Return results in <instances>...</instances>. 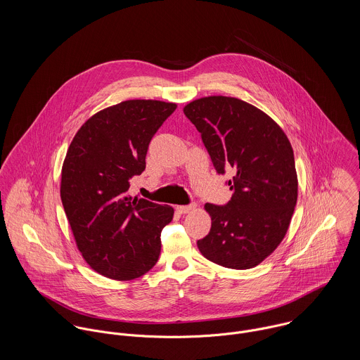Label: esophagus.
Returning <instances> with one entry per match:
<instances>
[{"mask_svg": "<svg viewBox=\"0 0 360 360\" xmlns=\"http://www.w3.org/2000/svg\"><path fill=\"white\" fill-rule=\"evenodd\" d=\"M176 209H177L179 213H190V212H193V210L197 209V205H195V204H191V205H180L176 206Z\"/></svg>", "mask_w": 360, "mask_h": 360, "instance_id": "obj_1", "label": "esophagus"}]
</instances>
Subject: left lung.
Here are the masks:
<instances>
[{"mask_svg": "<svg viewBox=\"0 0 360 360\" xmlns=\"http://www.w3.org/2000/svg\"><path fill=\"white\" fill-rule=\"evenodd\" d=\"M183 112L201 133L217 173L236 172L230 202L205 205L212 226L198 250L223 267H255L280 245L297 205L291 143L267 113L234 97H202Z\"/></svg>", "mask_w": 360, "mask_h": 360, "instance_id": "8db88e82", "label": "left lung"}]
</instances>
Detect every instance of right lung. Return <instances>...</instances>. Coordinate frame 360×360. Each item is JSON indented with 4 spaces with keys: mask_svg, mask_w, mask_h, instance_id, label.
Returning a JSON list of instances; mask_svg holds the SVG:
<instances>
[{
    "mask_svg": "<svg viewBox=\"0 0 360 360\" xmlns=\"http://www.w3.org/2000/svg\"><path fill=\"white\" fill-rule=\"evenodd\" d=\"M177 105L127 100L93 115L75 134L60 173V200L76 245L103 277L127 281L158 262L173 207L129 195L151 139Z\"/></svg>",
    "mask_w": 360,
    "mask_h": 360,
    "instance_id": "add662e5",
    "label": "right lung"
}]
</instances>
